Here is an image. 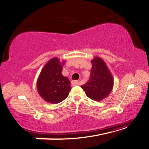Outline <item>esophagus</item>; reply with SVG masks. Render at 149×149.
Segmentation results:
<instances>
[{
	"mask_svg": "<svg viewBox=\"0 0 149 149\" xmlns=\"http://www.w3.org/2000/svg\"><path fill=\"white\" fill-rule=\"evenodd\" d=\"M71 83L73 85H77V84H79V81L77 80H74V81H72Z\"/></svg>",
	"mask_w": 149,
	"mask_h": 149,
	"instance_id": "34e87169",
	"label": "esophagus"
}]
</instances>
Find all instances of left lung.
Segmentation results:
<instances>
[{
	"label": "left lung",
	"mask_w": 149,
	"mask_h": 149,
	"mask_svg": "<svg viewBox=\"0 0 149 149\" xmlns=\"http://www.w3.org/2000/svg\"><path fill=\"white\" fill-rule=\"evenodd\" d=\"M92 67L88 82L81 86L91 100L101 101L111 92L113 79L104 61L99 57L91 61Z\"/></svg>",
	"instance_id": "1"
}]
</instances>
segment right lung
Returning a JSON list of instances; mask_svg holds the SVG:
<instances>
[{"instance_id":"right-lung-1","label":"right lung","mask_w":149,"mask_h":149,"mask_svg":"<svg viewBox=\"0 0 149 149\" xmlns=\"http://www.w3.org/2000/svg\"><path fill=\"white\" fill-rule=\"evenodd\" d=\"M64 62L58 58L49 60L40 72L37 82L39 95L46 102L57 104L65 100L71 90L70 82L62 75Z\"/></svg>"}]
</instances>
